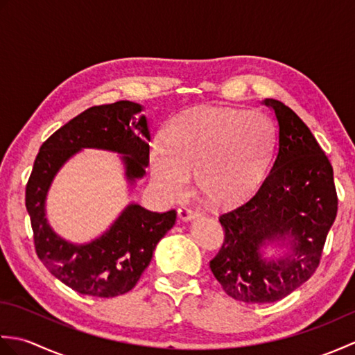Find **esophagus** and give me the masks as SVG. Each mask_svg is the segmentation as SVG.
<instances>
[{
    "mask_svg": "<svg viewBox=\"0 0 355 355\" xmlns=\"http://www.w3.org/2000/svg\"><path fill=\"white\" fill-rule=\"evenodd\" d=\"M178 216L182 218L183 221H191V220H193V218L198 216V212H197V210L189 209V207H180L178 209Z\"/></svg>",
    "mask_w": 355,
    "mask_h": 355,
    "instance_id": "obj_1",
    "label": "esophagus"
}]
</instances>
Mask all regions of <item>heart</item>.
Returning a JSON list of instances; mask_svg holds the SVG:
<instances>
[{
    "label": "heart",
    "instance_id": "1",
    "mask_svg": "<svg viewBox=\"0 0 355 355\" xmlns=\"http://www.w3.org/2000/svg\"><path fill=\"white\" fill-rule=\"evenodd\" d=\"M276 126L261 111L197 107L173 117L149 146V171L166 198L182 200L195 173L210 206L233 207L262 182L276 148Z\"/></svg>",
    "mask_w": 355,
    "mask_h": 355
}]
</instances>
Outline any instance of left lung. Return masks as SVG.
<instances>
[{
  "mask_svg": "<svg viewBox=\"0 0 355 355\" xmlns=\"http://www.w3.org/2000/svg\"><path fill=\"white\" fill-rule=\"evenodd\" d=\"M262 103L277 120L275 160L253 197L220 216L225 236L210 261L224 291L245 304L276 302L306 282L337 215L333 166L310 128L282 102ZM268 245L287 252L268 260Z\"/></svg>",
  "mask_w": 355,
  "mask_h": 355,
  "instance_id": "8db88e82",
  "label": "left lung"
}]
</instances>
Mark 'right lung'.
I'll list each match as a JSON object with an SVG mask.
<instances>
[{
  "label": "right lung",
  "mask_w": 355,
  "mask_h": 355,
  "mask_svg": "<svg viewBox=\"0 0 355 355\" xmlns=\"http://www.w3.org/2000/svg\"><path fill=\"white\" fill-rule=\"evenodd\" d=\"M141 111L140 103L119 101L80 112L42 143L26 187L37 258L59 281L87 296L114 297L132 290L177 212H150L130 202L99 238L74 244L51 229L45 201L56 173L87 148L120 154L130 186L145 177L150 134Z\"/></svg>",
  "instance_id": "right-lung-1"
}]
</instances>
